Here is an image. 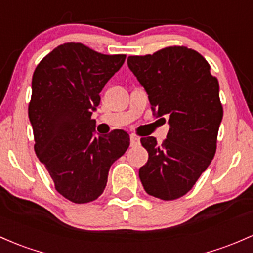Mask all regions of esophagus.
Wrapping results in <instances>:
<instances>
[{
  "instance_id": "esophagus-1",
  "label": "esophagus",
  "mask_w": 253,
  "mask_h": 253,
  "mask_svg": "<svg viewBox=\"0 0 253 253\" xmlns=\"http://www.w3.org/2000/svg\"><path fill=\"white\" fill-rule=\"evenodd\" d=\"M138 145H140V137L131 135V136H130V146H131V147H136Z\"/></svg>"
}]
</instances>
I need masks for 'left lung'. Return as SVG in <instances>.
I'll return each mask as SVG.
<instances>
[{"mask_svg": "<svg viewBox=\"0 0 253 253\" xmlns=\"http://www.w3.org/2000/svg\"><path fill=\"white\" fill-rule=\"evenodd\" d=\"M127 66L148 94L154 116L169 117L162 145L141 138L148 160L138 170L145 191L162 200L181 198L193 188L216 153L223 117L218 81L198 51L168 47L143 56H129Z\"/></svg>", "mask_w": 253, "mask_h": 253, "instance_id": "left-lung-1", "label": "left lung"}]
</instances>
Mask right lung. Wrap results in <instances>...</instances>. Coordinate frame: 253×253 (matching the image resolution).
I'll use <instances>...</instances> for the list:
<instances>
[{"mask_svg":"<svg viewBox=\"0 0 253 253\" xmlns=\"http://www.w3.org/2000/svg\"><path fill=\"white\" fill-rule=\"evenodd\" d=\"M126 55H105L82 43H64L41 60L32 76L29 118L35 152L55 189L76 204L97 199L111 165L130 145L124 130L95 136L93 111L100 93Z\"/></svg>","mask_w":253,"mask_h":253,"instance_id":"1","label":"right lung"}]
</instances>
